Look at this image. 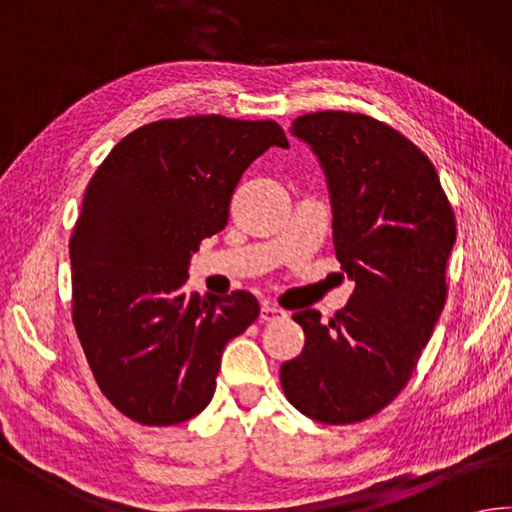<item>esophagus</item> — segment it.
Segmentation results:
<instances>
[{"label":"esophagus","instance_id":"obj_1","mask_svg":"<svg viewBox=\"0 0 512 512\" xmlns=\"http://www.w3.org/2000/svg\"><path fill=\"white\" fill-rule=\"evenodd\" d=\"M287 312L283 310V307H278L274 303H263V307H260V318L263 321H276V318H285Z\"/></svg>","mask_w":512,"mask_h":512}]
</instances>
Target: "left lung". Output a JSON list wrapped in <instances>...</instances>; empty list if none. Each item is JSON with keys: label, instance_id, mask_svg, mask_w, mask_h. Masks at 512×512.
Here are the masks:
<instances>
[{"label": "left lung", "instance_id": "8db88e82", "mask_svg": "<svg viewBox=\"0 0 512 512\" xmlns=\"http://www.w3.org/2000/svg\"><path fill=\"white\" fill-rule=\"evenodd\" d=\"M312 147L332 198L334 252L356 283L327 323L296 312L305 347L281 365L287 401L347 426L406 388L446 305L457 220L437 169L397 129L363 113L318 111L292 122Z\"/></svg>", "mask_w": 512, "mask_h": 512}]
</instances>
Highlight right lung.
I'll return each mask as SVG.
<instances>
[{
	"label": "right lung",
	"mask_w": 512,
	"mask_h": 512,
	"mask_svg": "<svg viewBox=\"0 0 512 512\" xmlns=\"http://www.w3.org/2000/svg\"><path fill=\"white\" fill-rule=\"evenodd\" d=\"M269 147H289L274 120H158L115 144L86 187L69 245L73 325L104 397L142 426L205 410L225 345L258 318L245 289L218 298L185 283Z\"/></svg>",
	"instance_id": "obj_1"
}]
</instances>
